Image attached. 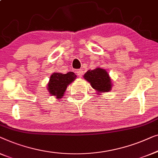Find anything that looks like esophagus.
<instances>
[{"label":"esophagus","mask_w":158,"mask_h":158,"mask_svg":"<svg viewBox=\"0 0 158 158\" xmlns=\"http://www.w3.org/2000/svg\"><path fill=\"white\" fill-rule=\"evenodd\" d=\"M77 75H78L79 77H83V75H84V71L78 70L77 72Z\"/></svg>","instance_id":"1"}]
</instances>
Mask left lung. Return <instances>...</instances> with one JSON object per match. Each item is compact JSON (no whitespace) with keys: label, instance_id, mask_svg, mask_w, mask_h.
Segmentation results:
<instances>
[{"label":"left lung","instance_id":"1","mask_svg":"<svg viewBox=\"0 0 158 158\" xmlns=\"http://www.w3.org/2000/svg\"><path fill=\"white\" fill-rule=\"evenodd\" d=\"M84 78L89 81L93 89L97 92H107L111 90L112 84L107 72L97 67L94 70H89L85 73Z\"/></svg>","mask_w":158,"mask_h":158}]
</instances>
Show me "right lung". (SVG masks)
Returning a JSON list of instances; mask_svg holds the SVG:
<instances>
[{"instance_id":"add662e5","label":"right lung","mask_w":158,"mask_h":158,"mask_svg":"<svg viewBox=\"0 0 158 158\" xmlns=\"http://www.w3.org/2000/svg\"><path fill=\"white\" fill-rule=\"evenodd\" d=\"M77 78V75L74 72H70L67 74L54 73L50 77L49 82L48 83L47 89L52 96L56 98H61L69 84L72 83Z\"/></svg>"}]
</instances>
